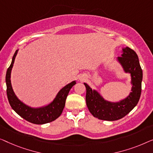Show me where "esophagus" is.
<instances>
[{"mask_svg":"<svg viewBox=\"0 0 153 153\" xmlns=\"http://www.w3.org/2000/svg\"><path fill=\"white\" fill-rule=\"evenodd\" d=\"M85 78V77H82V78H80V80H84Z\"/></svg>","mask_w":153,"mask_h":153,"instance_id":"1","label":"esophagus"}]
</instances>
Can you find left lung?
I'll list each match as a JSON object with an SVG mask.
<instances>
[{"instance_id": "8db88e82", "label": "left lung", "mask_w": 153, "mask_h": 153, "mask_svg": "<svg viewBox=\"0 0 153 153\" xmlns=\"http://www.w3.org/2000/svg\"><path fill=\"white\" fill-rule=\"evenodd\" d=\"M124 71L130 74L132 87L130 94L119 102H112L105 100L96 90H92L87 83L86 102L88 109L94 117L104 120H117L122 119L134 109L138 103L141 93L143 72L137 53L132 49L123 48L121 57L117 58Z\"/></svg>"}]
</instances>
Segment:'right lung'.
I'll return each instance as SVG.
<instances>
[{
	"label": "right lung",
	"mask_w": 153,
	"mask_h": 153,
	"mask_svg": "<svg viewBox=\"0 0 153 153\" xmlns=\"http://www.w3.org/2000/svg\"><path fill=\"white\" fill-rule=\"evenodd\" d=\"M17 53H18V50L16 51L13 56L12 63L10 67L7 68L5 77L6 85H7V96L10 106L20 117L32 123L42 125L53 121L62 114L64 107L65 106L66 99L68 92L73 86L76 85V82L73 81L62 88L58 92L53 102L46 106L39 107V108H33V107H29L28 105L21 102L16 97L12 87L11 79H10L11 71Z\"/></svg>",
	"instance_id": "obj_1"
}]
</instances>
